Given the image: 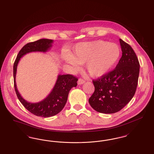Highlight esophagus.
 Listing matches in <instances>:
<instances>
[{
  "mask_svg": "<svg viewBox=\"0 0 154 154\" xmlns=\"http://www.w3.org/2000/svg\"><path fill=\"white\" fill-rule=\"evenodd\" d=\"M84 82H85V80H84L82 79H79V80H78V82H77V83H78L79 85H82V84H84Z\"/></svg>",
  "mask_w": 154,
  "mask_h": 154,
  "instance_id": "1",
  "label": "esophagus"
}]
</instances>
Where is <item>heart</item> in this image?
<instances>
[{
    "label": "heart",
    "instance_id": "b5f03b06",
    "mask_svg": "<svg viewBox=\"0 0 154 154\" xmlns=\"http://www.w3.org/2000/svg\"><path fill=\"white\" fill-rule=\"evenodd\" d=\"M121 50L115 43L97 40L80 42L72 47L69 55H63V60L75 69L78 64L85 63L91 76L100 77L116 65L120 58Z\"/></svg>",
    "mask_w": 154,
    "mask_h": 154
}]
</instances>
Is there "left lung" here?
<instances>
[{
  "instance_id": "left-lung-1",
  "label": "left lung",
  "mask_w": 154,
  "mask_h": 154,
  "mask_svg": "<svg viewBox=\"0 0 154 154\" xmlns=\"http://www.w3.org/2000/svg\"><path fill=\"white\" fill-rule=\"evenodd\" d=\"M122 56L116 68L93 80L95 91L88 100L91 106L103 113H114L134 97L138 84L140 63L133 48L120 39Z\"/></svg>"
}]
</instances>
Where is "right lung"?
Returning <instances> with one entry per match:
<instances>
[{
  "label": "right lung",
  "mask_w": 154,
  "mask_h": 154,
  "mask_svg": "<svg viewBox=\"0 0 154 154\" xmlns=\"http://www.w3.org/2000/svg\"><path fill=\"white\" fill-rule=\"evenodd\" d=\"M52 39H41L33 42L28 43L20 51L13 66L14 85L18 99L29 112L42 118H49L59 113L63 109L70 90L77 85L78 79L70 74L58 75L54 87L44 100L31 103L24 100L19 93L16 86V76L17 67L20 58L28 53L33 52H46L52 47Z\"/></svg>",
  "instance_id": "right-lung-1"
}]
</instances>
